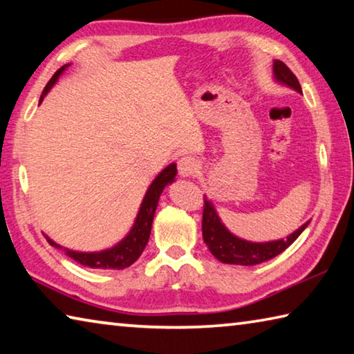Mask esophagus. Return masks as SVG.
I'll return each mask as SVG.
<instances>
[{"label":"esophagus","mask_w":354,"mask_h":354,"mask_svg":"<svg viewBox=\"0 0 354 354\" xmlns=\"http://www.w3.org/2000/svg\"><path fill=\"white\" fill-rule=\"evenodd\" d=\"M198 170H200L198 160L192 158V156H183V158H179V160H178V173L183 178L195 175V173Z\"/></svg>","instance_id":"obj_1"}]
</instances>
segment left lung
<instances>
[{"label":"left lung","mask_w":354,"mask_h":354,"mask_svg":"<svg viewBox=\"0 0 354 354\" xmlns=\"http://www.w3.org/2000/svg\"><path fill=\"white\" fill-rule=\"evenodd\" d=\"M273 77L274 81L283 84L286 87H290L293 91L301 93V86L297 80V76L292 73L289 67L281 61H273ZM309 221L301 225L297 231H293L286 239L270 242H250L245 239L237 237L236 234L227 230L221 223L215 206L211 200L205 195V211H203V241L207 245L211 253L217 257L220 262L231 263V266H256L268 259H273L274 256L283 253L286 248L297 241V237L306 230Z\"/></svg>","instance_id":"1"}]
</instances>
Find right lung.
<instances>
[{"label":"right lung","mask_w":354,"mask_h":354,"mask_svg":"<svg viewBox=\"0 0 354 354\" xmlns=\"http://www.w3.org/2000/svg\"><path fill=\"white\" fill-rule=\"evenodd\" d=\"M68 67H70V64H65L64 67L59 68L56 73L53 75L51 80L48 81L46 87L44 88V92H41V95H40V103L44 101L46 93L51 91L53 86H55L59 77H61V75ZM176 173H178L176 164H170V165H167L165 169L154 178V181L149 184L145 196H143L142 205H140L139 212H137V217L134 220L133 227H131L128 234L124 236L118 243L113 245L112 248L101 250V251H88V253H86V251H75V250L65 248V247H62V245L56 243L55 241H51L50 237L45 236L48 243L57 250H64L65 254L71 257V259L76 261L77 263H81V266L91 267V268H103V270H123V268L133 266V263L139 259V256L142 254V251L145 250L147 243H148L149 232H151L154 212H156V207H158L160 194H162L165 185L175 183Z\"/></svg>","instance_id":"obj_1"}]
</instances>
